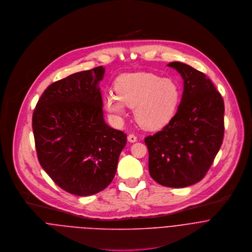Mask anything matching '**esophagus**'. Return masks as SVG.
<instances>
[{
  "label": "esophagus",
  "instance_id": "1",
  "mask_svg": "<svg viewBox=\"0 0 252 252\" xmlns=\"http://www.w3.org/2000/svg\"><path fill=\"white\" fill-rule=\"evenodd\" d=\"M127 139H128V141H129L130 143H134V142L137 141V137H136L135 135H133V134H129L128 137H127Z\"/></svg>",
  "mask_w": 252,
  "mask_h": 252
}]
</instances>
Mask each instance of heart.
Returning a JSON list of instances; mask_svg holds the SVG:
<instances>
[{
	"mask_svg": "<svg viewBox=\"0 0 252 252\" xmlns=\"http://www.w3.org/2000/svg\"><path fill=\"white\" fill-rule=\"evenodd\" d=\"M114 90L103 96L106 110L115 118L126 113V106L135 108L138 124L147 130H157L175 116L181 101V88L177 81L151 72H129L119 75Z\"/></svg>",
	"mask_w": 252,
	"mask_h": 252,
	"instance_id": "b5f03b06",
	"label": "heart"
}]
</instances>
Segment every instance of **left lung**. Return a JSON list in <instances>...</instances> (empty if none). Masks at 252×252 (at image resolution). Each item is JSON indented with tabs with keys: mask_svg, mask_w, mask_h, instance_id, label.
Wrapping results in <instances>:
<instances>
[{
	"mask_svg": "<svg viewBox=\"0 0 252 252\" xmlns=\"http://www.w3.org/2000/svg\"><path fill=\"white\" fill-rule=\"evenodd\" d=\"M184 79L181 103L161 131L145 138L150 176L158 184L185 188L202 180L220 151L224 103L207 75L175 62L168 64Z\"/></svg>",
	"mask_w": 252,
	"mask_h": 252,
	"instance_id": "left-lung-1",
	"label": "left lung"
}]
</instances>
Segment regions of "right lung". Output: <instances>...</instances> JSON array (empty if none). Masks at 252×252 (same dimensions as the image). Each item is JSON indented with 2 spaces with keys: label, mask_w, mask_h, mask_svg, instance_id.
Here are the masks:
<instances>
[{
  "label": "right lung",
  "mask_w": 252,
  "mask_h": 252,
  "mask_svg": "<svg viewBox=\"0 0 252 252\" xmlns=\"http://www.w3.org/2000/svg\"><path fill=\"white\" fill-rule=\"evenodd\" d=\"M104 72L98 66L50 84L32 114L40 166L59 187L79 196L101 191L112 182L127 143L126 134L103 117L99 83Z\"/></svg>",
  "instance_id": "1"
}]
</instances>
